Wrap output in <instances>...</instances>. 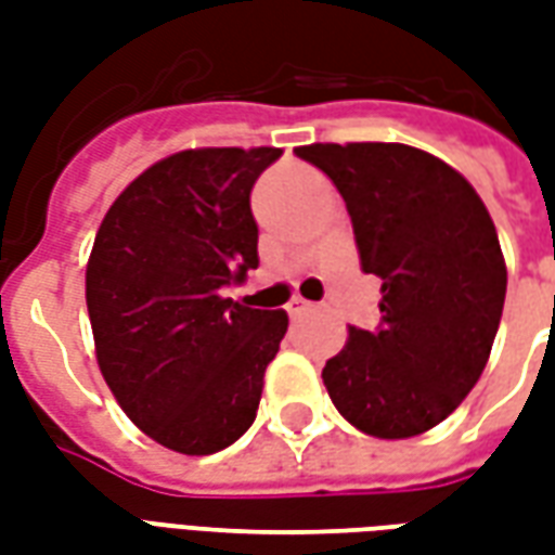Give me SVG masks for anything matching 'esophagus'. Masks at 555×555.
Here are the masks:
<instances>
[{"label":"esophagus","mask_w":555,"mask_h":555,"mask_svg":"<svg viewBox=\"0 0 555 555\" xmlns=\"http://www.w3.org/2000/svg\"><path fill=\"white\" fill-rule=\"evenodd\" d=\"M285 309H288L291 318H300V314L312 312V302H306V300H300V297H294V300H291Z\"/></svg>","instance_id":"34e87169"}]
</instances>
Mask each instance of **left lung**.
Masks as SVG:
<instances>
[{
  "label": "left lung",
  "mask_w": 555,
  "mask_h": 555,
  "mask_svg": "<svg viewBox=\"0 0 555 555\" xmlns=\"http://www.w3.org/2000/svg\"><path fill=\"white\" fill-rule=\"evenodd\" d=\"M297 157L336 183L362 270L384 279V324L350 326L321 374L326 392L369 437L425 434L488 365L508 282L496 225L473 183L422 147L314 142Z\"/></svg>",
  "instance_id": "1"
}]
</instances>
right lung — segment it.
I'll return each mask as SVG.
<instances>
[{
    "instance_id": "1",
    "label": "right lung",
    "mask_w": 555,
    "mask_h": 555,
    "mask_svg": "<svg viewBox=\"0 0 555 555\" xmlns=\"http://www.w3.org/2000/svg\"><path fill=\"white\" fill-rule=\"evenodd\" d=\"M282 147H190L147 166L106 210L86 302L94 353L127 418L181 454L255 422L288 314L222 297L258 267L249 193Z\"/></svg>"
}]
</instances>
